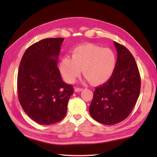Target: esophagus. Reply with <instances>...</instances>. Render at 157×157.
<instances>
[{"label":"esophagus","mask_w":157,"mask_h":157,"mask_svg":"<svg viewBox=\"0 0 157 157\" xmlns=\"http://www.w3.org/2000/svg\"><path fill=\"white\" fill-rule=\"evenodd\" d=\"M82 90H83V89H82V88H79V87H76V88L75 89V91L80 92V91H82Z\"/></svg>","instance_id":"esophagus-1"}]
</instances>
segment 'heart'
Segmentation results:
<instances>
[{
    "label": "heart",
    "mask_w": 157,
    "mask_h": 157,
    "mask_svg": "<svg viewBox=\"0 0 157 157\" xmlns=\"http://www.w3.org/2000/svg\"><path fill=\"white\" fill-rule=\"evenodd\" d=\"M116 57L109 48L91 44H82L72 50V57L66 55L59 63L62 75L68 82L72 83L83 73L90 83L102 84L107 82L113 74Z\"/></svg>",
    "instance_id": "obj_1"
}]
</instances>
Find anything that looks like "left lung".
Wrapping results in <instances>:
<instances>
[{
  "instance_id": "1",
  "label": "left lung",
  "mask_w": 157,
  "mask_h": 157,
  "mask_svg": "<svg viewBox=\"0 0 157 157\" xmlns=\"http://www.w3.org/2000/svg\"><path fill=\"white\" fill-rule=\"evenodd\" d=\"M116 68L111 78L95 87L89 107L90 115L100 123L111 125L124 121L136 105L140 90V76L129 50L114 41Z\"/></svg>"
}]
</instances>
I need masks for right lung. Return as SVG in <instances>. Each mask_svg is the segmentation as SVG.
<instances>
[{
  "label": "right lung",
  "mask_w": 157,
  "mask_h": 157,
  "mask_svg": "<svg viewBox=\"0 0 157 157\" xmlns=\"http://www.w3.org/2000/svg\"><path fill=\"white\" fill-rule=\"evenodd\" d=\"M63 38L42 39L25 50L17 76L18 100L25 113L39 124L64 118L73 87L62 80L57 66Z\"/></svg>",
  "instance_id": "1"
}]
</instances>
